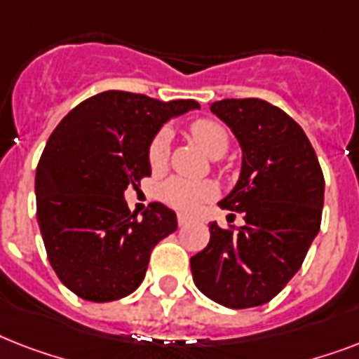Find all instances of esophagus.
I'll use <instances>...</instances> for the list:
<instances>
[{
	"instance_id": "34e87169",
	"label": "esophagus",
	"mask_w": 359,
	"mask_h": 359,
	"mask_svg": "<svg viewBox=\"0 0 359 359\" xmlns=\"http://www.w3.org/2000/svg\"><path fill=\"white\" fill-rule=\"evenodd\" d=\"M177 222H179V225L182 227V225L190 224V218H188L186 214H179V216H177Z\"/></svg>"
}]
</instances>
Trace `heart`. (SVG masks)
I'll return each mask as SVG.
<instances>
[{
    "instance_id": "1",
    "label": "heart",
    "mask_w": 359,
    "mask_h": 359,
    "mask_svg": "<svg viewBox=\"0 0 359 359\" xmlns=\"http://www.w3.org/2000/svg\"><path fill=\"white\" fill-rule=\"evenodd\" d=\"M191 140L201 147L210 158H222L229 149V130L222 121L212 117H201L190 124ZM169 158V134L158 132L149 145V163L152 171H162ZM218 196V186L210 180H188L182 177H171L160 188V197L163 203L177 210L190 212L201 203Z\"/></svg>"
}]
</instances>
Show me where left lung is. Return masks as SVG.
Returning a JSON list of instances; mask_svg holds the SVG:
<instances>
[{
	"mask_svg": "<svg viewBox=\"0 0 359 359\" xmlns=\"http://www.w3.org/2000/svg\"><path fill=\"white\" fill-rule=\"evenodd\" d=\"M210 111L242 147L238 182L218 205L242 214L244 225L210 224V242L190 259L191 276L222 306H262L300 270L320 229L323 169L300 124L266 100L225 98Z\"/></svg>",
	"mask_w": 359,
	"mask_h": 359,
	"instance_id": "obj_1",
	"label": "left lung"
}]
</instances>
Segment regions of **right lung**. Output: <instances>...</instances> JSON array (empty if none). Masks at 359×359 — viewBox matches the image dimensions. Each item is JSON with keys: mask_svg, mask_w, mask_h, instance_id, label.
<instances>
[{"mask_svg": "<svg viewBox=\"0 0 359 359\" xmlns=\"http://www.w3.org/2000/svg\"><path fill=\"white\" fill-rule=\"evenodd\" d=\"M199 108L126 91H104L57 124L36 165V222L61 283L89 302H114L145 278L154 245L177 231V214L152 203L130 212L124 190L151 175L149 145L171 117Z\"/></svg>", "mask_w": 359, "mask_h": 359, "instance_id": "1", "label": "right lung"}]
</instances>
